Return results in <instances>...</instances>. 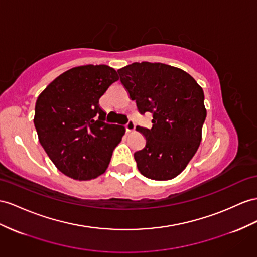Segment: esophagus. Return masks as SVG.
Masks as SVG:
<instances>
[{
  "label": "esophagus",
  "instance_id": "obj_1",
  "mask_svg": "<svg viewBox=\"0 0 257 257\" xmlns=\"http://www.w3.org/2000/svg\"><path fill=\"white\" fill-rule=\"evenodd\" d=\"M124 128H126V131H128V133H131V131H134L136 129L135 121L130 119L126 124H124Z\"/></svg>",
  "mask_w": 257,
  "mask_h": 257
}]
</instances>
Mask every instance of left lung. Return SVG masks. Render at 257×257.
I'll return each mask as SVG.
<instances>
[{"label":"left lung","mask_w":257,"mask_h":257,"mask_svg":"<svg viewBox=\"0 0 257 257\" xmlns=\"http://www.w3.org/2000/svg\"><path fill=\"white\" fill-rule=\"evenodd\" d=\"M117 71L140 114H153L152 128H136L147 140L135 153L138 169L153 180L175 178L202 140L206 118L203 89L185 70L162 63H134Z\"/></svg>","instance_id":"1"}]
</instances>
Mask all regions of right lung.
I'll use <instances>...</instances> for the list:
<instances>
[{"label": "right lung", "mask_w": 257, "mask_h": 257, "mask_svg": "<svg viewBox=\"0 0 257 257\" xmlns=\"http://www.w3.org/2000/svg\"><path fill=\"white\" fill-rule=\"evenodd\" d=\"M106 65L74 67L55 78L38 96L35 127L57 169L75 180L104 174L124 127L105 122L98 100L117 81Z\"/></svg>", "instance_id": "obj_1"}]
</instances>
